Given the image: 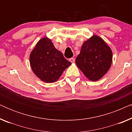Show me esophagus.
<instances>
[{"instance_id": "34e87169", "label": "esophagus", "mask_w": 132, "mask_h": 132, "mask_svg": "<svg viewBox=\"0 0 132 132\" xmlns=\"http://www.w3.org/2000/svg\"><path fill=\"white\" fill-rule=\"evenodd\" d=\"M70 62H71V63H73V62H75V58H70Z\"/></svg>"}]
</instances>
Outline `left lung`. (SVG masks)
<instances>
[{"mask_svg": "<svg viewBox=\"0 0 132 132\" xmlns=\"http://www.w3.org/2000/svg\"><path fill=\"white\" fill-rule=\"evenodd\" d=\"M112 52L103 39L93 35L83 44L76 64L91 81L100 79L111 67Z\"/></svg>", "mask_w": 132, "mask_h": 132, "instance_id": "8db88e82", "label": "left lung"}]
</instances>
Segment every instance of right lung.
Wrapping results in <instances>:
<instances>
[{"instance_id":"right-lung-1","label":"right lung","mask_w":132,"mask_h":132,"mask_svg":"<svg viewBox=\"0 0 132 132\" xmlns=\"http://www.w3.org/2000/svg\"><path fill=\"white\" fill-rule=\"evenodd\" d=\"M29 60L35 75L46 83L55 82L71 64L47 37L37 43L30 53Z\"/></svg>"}]
</instances>
